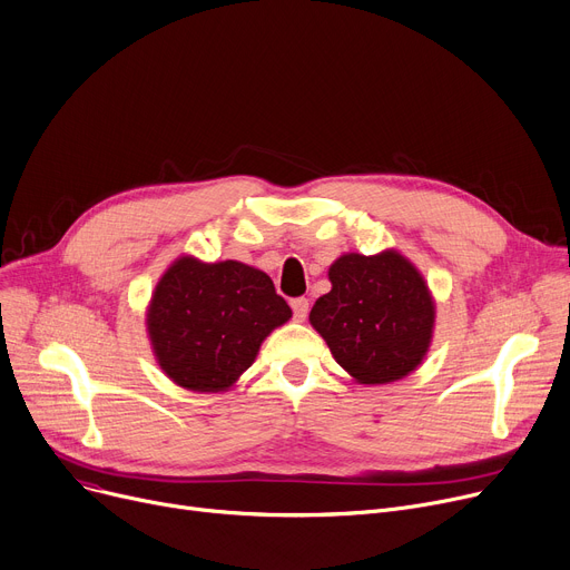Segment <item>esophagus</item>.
Masks as SVG:
<instances>
[{
    "label": "esophagus",
    "mask_w": 570,
    "mask_h": 570,
    "mask_svg": "<svg viewBox=\"0 0 570 570\" xmlns=\"http://www.w3.org/2000/svg\"><path fill=\"white\" fill-rule=\"evenodd\" d=\"M291 309H293V316L297 321H305L307 318V312H309V301L307 297H293L291 301Z\"/></svg>",
    "instance_id": "1"
}]
</instances>
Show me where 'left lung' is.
<instances>
[{
	"mask_svg": "<svg viewBox=\"0 0 570 570\" xmlns=\"http://www.w3.org/2000/svg\"><path fill=\"white\" fill-rule=\"evenodd\" d=\"M333 288L309 321L335 361L361 383H391L428 353L434 303L417 269L397 252L346 254L327 273Z\"/></svg>",
	"mask_w": 570,
	"mask_h": 570,
	"instance_id": "1",
	"label": "left lung"
}]
</instances>
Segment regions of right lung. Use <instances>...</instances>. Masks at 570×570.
Masks as SVG:
<instances>
[{"label":"right lung","instance_id":"1","mask_svg":"<svg viewBox=\"0 0 570 570\" xmlns=\"http://www.w3.org/2000/svg\"><path fill=\"white\" fill-rule=\"evenodd\" d=\"M288 318L291 307L261 269L187 256L157 284L147 331L161 370L177 385L217 393L235 383L261 342Z\"/></svg>","mask_w":570,"mask_h":570}]
</instances>
